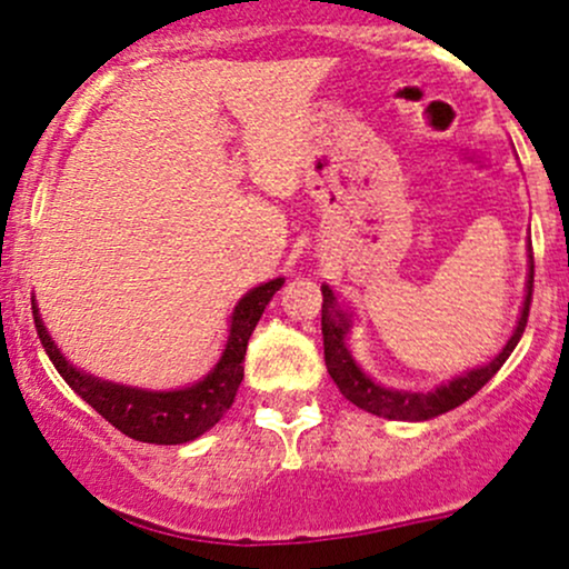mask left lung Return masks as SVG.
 <instances>
[{
  "instance_id": "obj_1",
  "label": "left lung",
  "mask_w": 569,
  "mask_h": 569,
  "mask_svg": "<svg viewBox=\"0 0 569 569\" xmlns=\"http://www.w3.org/2000/svg\"><path fill=\"white\" fill-rule=\"evenodd\" d=\"M532 283H535V261L529 264V295L523 302L521 318H518V327L513 337L508 340V346L502 348V353L495 361H489L480 370H470L467 376L451 380L448 386H440L435 391H395L383 389V386L372 383L365 372L356 367V361L348 353L342 337L348 332V318L335 308V295L329 286H321L323 305H321V332H323V359H327V370L340 389V395L353 402L356 408L367 410V413L380 416V418H395V421H427L440 413L465 405L472 395H478L491 378L497 376L499 367L505 365L513 348L521 340L523 327H527L529 318V305H532Z\"/></svg>"
}]
</instances>
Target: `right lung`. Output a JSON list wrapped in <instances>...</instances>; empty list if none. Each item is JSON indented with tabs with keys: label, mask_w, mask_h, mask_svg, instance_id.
<instances>
[{
	"label": "right lung",
	"mask_w": 569,
	"mask_h": 569,
	"mask_svg": "<svg viewBox=\"0 0 569 569\" xmlns=\"http://www.w3.org/2000/svg\"><path fill=\"white\" fill-rule=\"evenodd\" d=\"M280 286H283V278H274L270 283L256 286L240 299L232 313V329H229L221 361L208 378L183 391H140L83 376L72 365H67V359L59 353V348L53 346L46 327H42L37 308L31 310H34V327L42 348L51 356L53 367L70 383L74 395L86 399L104 421H110L118 432L132 437V440L156 442V446H180V442H189L193 437L208 432L210 427H216L221 416L232 408L237 389L242 383V361H246L248 340H251V332L264 313L267 302Z\"/></svg>",
	"instance_id": "1"
}]
</instances>
